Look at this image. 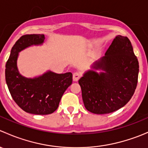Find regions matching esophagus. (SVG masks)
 Masks as SVG:
<instances>
[{"label":"esophagus","instance_id":"esophagus-1","mask_svg":"<svg viewBox=\"0 0 148 148\" xmlns=\"http://www.w3.org/2000/svg\"><path fill=\"white\" fill-rule=\"evenodd\" d=\"M81 77V74L79 72H75L73 74V81L74 82H77L79 80V79Z\"/></svg>","mask_w":148,"mask_h":148}]
</instances>
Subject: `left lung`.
I'll use <instances>...</instances> for the list:
<instances>
[{
  "label": "left lung",
  "mask_w": 148,
  "mask_h": 148,
  "mask_svg": "<svg viewBox=\"0 0 148 148\" xmlns=\"http://www.w3.org/2000/svg\"><path fill=\"white\" fill-rule=\"evenodd\" d=\"M96 70H102L99 73ZM139 63L129 38L118 35L105 56L79 80L84 107L94 114L113 112L132 98L138 84Z\"/></svg>",
  "instance_id": "8db88e82"
}]
</instances>
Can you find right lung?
I'll list each match as a JSON object with an SVG mask.
<instances>
[{
    "label": "right lung",
    "instance_id": "add662e5",
    "mask_svg": "<svg viewBox=\"0 0 148 148\" xmlns=\"http://www.w3.org/2000/svg\"><path fill=\"white\" fill-rule=\"evenodd\" d=\"M44 34L22 36L10 51L5 64V81L15 102L28 113L49 114L59 107L66 89L72 83V74H56L48 71L34 78H26L19 73L17 67L18 53L31 46L42 45Z\"/></svg>",
    "mask_w": 148,
    "mask_h": 148
}]
</instances>
